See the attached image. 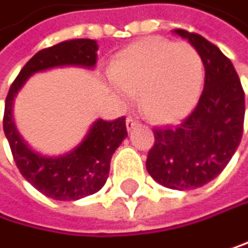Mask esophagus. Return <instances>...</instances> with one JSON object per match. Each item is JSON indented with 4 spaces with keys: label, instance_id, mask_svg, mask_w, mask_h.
<instances>
[{
    "label": "esophagus",
    "instance_id": "34e87169",
    "mask_svg": "<svg viewBox=\"0 0 248 248\" xmlns=\"http://www.w3.org/2000/svg\"><path fill=\"white\" fill-rule=\"evenodd\" d=\"M137 125H139V120H137V119H132V117L126 119V129L128 131H132Z\"/></svg>",
    "mask_w": 248,
    "mask_h": 248
}]
</instances>
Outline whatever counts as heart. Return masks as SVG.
Segmentation results:
<instances>
[{
    "label": "heart",
    "mask_w": 248,
    "mask_h": 248,
    "mask_svg": "<svg viewBox=\"0 0 248 248\" xmlns=\"http://www.w3.org/2000/svg\"><path fill=\"white\" fill-rule=\"evenodd\" d=\"M111 78L123 99L140 93L146 116L170 123L194 107L203 84V62L185 42L147 37L117 55Z\"/></svg>",
    "instance_id": "b5f03b06"
}]
</instances>
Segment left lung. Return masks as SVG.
Masks as SVG:
<instances>
[{"label": "left lung", "instance_id": "1", "mask_svg": "<svg viewBox=\"0 0 248 248\" xmlns=\"http://www.w3.org/2000/svg\"><path fill=\"white\" fill-rule=\"evenodd\" d=\"M199 52L205 86L194 111L178 126L155 128L146 169L171 190H194L216 179L241 143L246 101L232 62L196 32L174 30Z\"/></svg>", "mask_w": 248, "mask_h": 248}]
</instances>
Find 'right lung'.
Listing matches in <instances>:
<instances>
[{"label": "right lung", "instance_id": "add662e5", "mask_svg": "<svg viewBox=\"0 0 248 248\" xmlns=\"http://www.w3.org/2000/svg\"><path fill=\"white\" fill-rule=\"evenodd\" d=\"M97 62V43L92 39L66 40L31 57L13 81L5 99L4 134L13 159L24 178L46 197L72 202L97 193L105 185L109 162L116 149L128 137L125 117L113 122L97 119L82 141L64 155H43L22 139L13 119L15 97L30 77L54 67L75 66L93 69Z\"/></svg>", "mask_w": 248, "mask_h": 248}]
</instances>
